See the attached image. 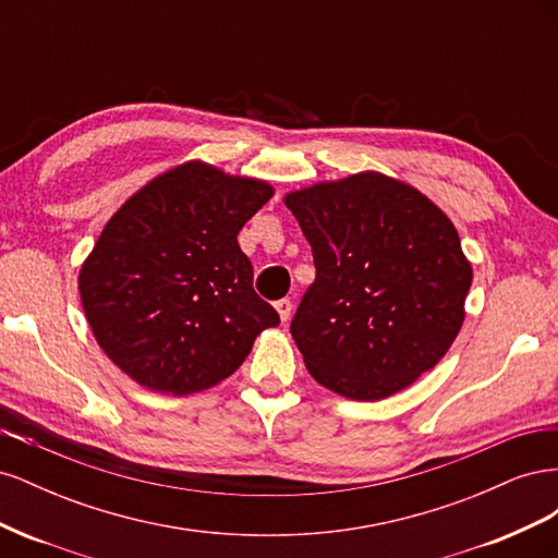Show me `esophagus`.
<instances>
[{"label": "esophagus", "instance_id": "34e87169", "mask_svg": "<svg viewBox=\"0 0 558 558\" xmlns=\"http://www.w3.org/2000/svg\"><path fill=\"white\" fill-rule=\"evenodd\" d=\"M275 310H277L279 318H281V324H286V320H289V316H291V310H293L291 300H277L275 302Z\"/></svg>", "mask_w": 558, "mask_h": 558}]
</instances>
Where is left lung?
Masks as SVG:
<instances>
[{
	"instance_id": "left-lung-1",
	"label": "left lung",
	"mask_w": 558,
	"mask_h": 558,
	"mask_svg": "<svg viewBox=\"0 0 558 558\" xmlns=\"http://www.w3.org/2000/svg\"><path fill=\"white\" fill-rule=\"evenodd\" d=\"M283 205L316 265L291 324L310 375L337 396L375 402L440 363L472 283L449 216L375 170L305 185Z\"/></svg>"
}]
</instances>
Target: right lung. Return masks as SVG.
Returning a JSON list of instances; mask_svg holds the SVG:
<instances>
[{"instance_id": "add662e5", "label": "right lung", "mask_w": 558, "mask_h": 558, "mask_svg": "<svg viewBox=\"0 0 558 558\" xmlns=\"http://www.w3.org/2000/svg\"><path fill=\"white\" fill-rule=\"evenodd\" d=\"M269 181L185 160L130 195L78 269L88 326L109 361L150 391L228 379L279 314L253 291L238 234Z\"/></svg>"}]
</instances>
